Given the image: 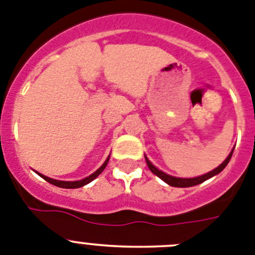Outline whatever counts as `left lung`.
Masks as SVG:
<instances>
[{
    "instance_id": "8db88e82",
    "label": "left lung",
    "mask_w": 255,
    "mask_h": 255,
    "mask_svg": "<svg viewBox=\"0 0 255 255\" xmlns=\"http://www.w3.org/2000/svg\"><path fill=\"white\" fill-rule=\"evenodd\" d=\"M233 152H234V148L231 150V152L229 153V156L226 157V159L224 160V162H222L221 165H219V166L216 167V169H213V170L208 171L207 174H203V175H199V176H196V178H178V176H173V175H169V174L164 173L162 170H160V169H157V167L155 166V165L152 164V162L148 160V157L146 155H144V160H146V164H147L148 169H150L151 171H152L153 174H155L156 176H159L161 180H164L166 184L171 185V187H178V188H187V187H193V185H198L201 184V183L206 182L207 179L212 178V176L217 175V174L221 173L222 170H224L225 167H226V165L229 164V161H230L231 156H233Z\"/></svg>"
}]
</instances>
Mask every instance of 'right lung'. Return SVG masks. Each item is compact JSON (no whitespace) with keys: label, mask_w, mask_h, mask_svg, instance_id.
<instances>
[{"label":"right lung","mask_w":255,"mask_h":255,"mask_svg":"<svg viewBox=\"0 0 255 255\" xmlns=\"http://www.w3.org/2000/svg\"><path fill=\"white\" fill-rule=\"evenodd\" d=\"M109 157H111V155L108 156L107 160H105V161H104V164H103L102 166H100L99 169H98V170L95 171V173H93V174H91V175L86 176V178L81 179V180H75V182H65V180H56V179L48 178V176L43 175V174H40V173H36V174L42 176V178L44 179V180H47V182L50 183V184L56 185V187L67 188V189H75V188L84 187V185H86V184H89V183H90V182H93V180L95 178H98V176H99L100 174L103 173V170H104V169H105V166H107V165H108V161H109Z\"/></svg>","instance_id":"1"}]
</instances>
